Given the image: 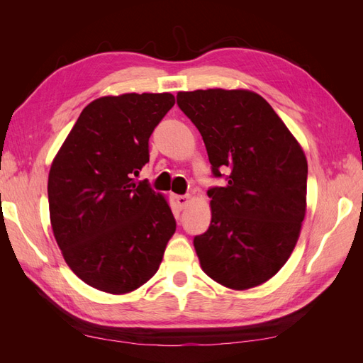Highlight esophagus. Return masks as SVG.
Masks as SVG:
<instances>
[{
  "label": "esophagus",
  "mask_w": 363,
  "mask_h": 363,
  "mask_svg": "<svg viewBox=\"0 0 363 363\" xmlns=\"http://www.w3.org/2000/svg\"><path fill=\"white\" fill-rule=\"evenodd\" d=\"M189 199H191L189 195H177V196H175V201H177L180 208H183L186 204L189 203Z\"/></svg>",
  "instance_id": "esophagus-1"
}]
</instances>
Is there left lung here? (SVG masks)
I'll use <instances>...</instances> for the list:
<instances>
[{"instance_id":"left-lung-1","label":"left lung","mask_w":363,"mask_h":363,"mask_svg":"<svg viewBox=\"0 0 363 363\" xmlns=\"http://www.w3.org/2000/svg\"><path fill=\"white\" fill-rule=\"evenodd\" d=\"M215 179L212 221L194 238L201 268L232 289L269 280L286 263L306 213L307 160L267 100L250 91L179 92ZM227 172V174L223 172Z\"/></svg>"}]
</instances>
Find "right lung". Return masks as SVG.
Masks as SVG:
<instances>
[{"label":"right lung","instance_id":"1","mask_svg":"<svg viewBox=\"0 0 363 363\" xmlns=\"http://www.w3.org/2000/svg\"><path fill=\"white\" fill-rule=\"evenodd\" d=\"M175 100L124 94L87 104L48 177L52 233L68 267L89 286L125 294L148 281L175 232L160 194L135 175L150 160L148 140Z\"/></svg>","mask_w":363,"mask_h":363}]
</instances>
